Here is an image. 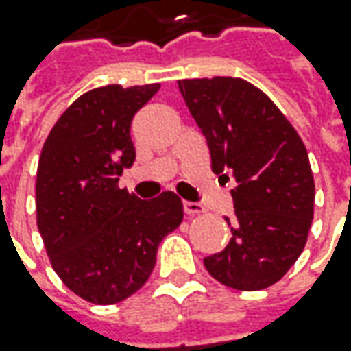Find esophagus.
Here are the masks:
<instances>
[{"instance_id": "esophagus-1", "label": "esophagus", "mask_w": 351, "mask_h": 351, "mask_svg": "<svg viewBox=\"0 0 351 351\" xmlns=\"http://www.w3.org/2000/svg\"><path fill=\"white\" fill-rule=\"evenodd\" d=\"M184 213L186 215H198V213H204V206L198 204V202H184Z\"/></svg>"}]
</instances>
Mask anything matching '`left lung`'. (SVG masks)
I'll use <instances>...</instances> for the list:
<instances>
[{
  "label": "left lung",
  "mask_w": 351,
  "mask_h": 351,
  "mask_svg": "<svg viewBox=\"0 0 351 351\" xmlns=\"http://www.w3.org/2000/svg\"><path fill=\"white\" fill-rule=\"evenodd\" d=\"M215 175L235 178L229 245L204 258L219 284L256 291L293 266L313 223L315 180L295 128L268 95L239 77L182 79Z\"/></svg>",
  "instance_id": "left-lung-1"
}]
</instances>
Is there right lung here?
<instances>
[{
	"mask_svg": "<svg viewBox=\"0 0 351 351\" xmlns=\"http://www.w3.org/2000/svg\"><path fill=\"white\" fill-rule=\"evenodd\" d=\"M159 83L106 85L81 95L44 141L36 171V225L56 274L85 301L112 305L149 280L157 248L182 221L167 190L139 199L118 188L136 161L132 118Z\"/></svg>",
	"mask_w": 351,
	"mask_h": 351,
	"instance_id": "1",
	"label": "right lung"
}]
</instances>
